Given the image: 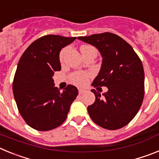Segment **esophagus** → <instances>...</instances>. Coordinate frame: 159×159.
<instances>
[{
    "label": "esophagus",
    "mask_w": 159,
    "mask_h": 159,
    "mask_svg": "<svg viewBox=\"0 0 159 159\" xmlns=\"http://www.w3.org/2000/svg\"><path fill=\"white\" fill-rule=\"evenodd\" d=\"M86 92V90L84 89H79V94L80 95H82V94H84Z\"/></svg>",
    "instance_id": "34e87169"
}]
</instances>
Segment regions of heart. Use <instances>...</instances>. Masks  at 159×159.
<instances>
[{
  "mask_svg": "<svg viewBox=\"0 0 159 159\" xmlns=\"http://www.w3.org/2000/svg\"><path fill=\"white\" fill-rule=\"evenodd\" d=\"M88 48H93L90 45H82L80 47V50L83 51L84 49ZM67 51V48H64L62 51L60 52V61H62L63 58H64V55L65 52ZM91 74L88 72H84V71H77V72L73 73L71 75V81L74 84L77 85V86H84L85 84H87L88 80H89Z\"/></svg>",
  "mask_w": 159,
  "mask_h": 159,
  "instance_id": "heart-1",
  "label": "heart"
}]
</instances>
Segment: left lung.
Segmentation results:
<instances>
[{
    "mask_svg": "<svg viewBox=\"0 0 159 159\" xmlns=\"http://www.w3.org/2000/svg\"><path fill=\"white\" fill-rule=\"evenodd\" d=\"M79 40L95 46L102 57L99 74L92 86L108 91L95 95L88 107L92 121L107 130H117L128 124L139 110L144 97V70L141 60L123 38L111 32L80 36Z\"/></svg>",
    "mask_w": 159,
    "mask_h": 159,
    "instance_id": "left-lung-1",
    "label": "left lung"
}]
</instances>
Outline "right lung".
I'll return each instance as SVG.
<instances>
[{"instance_id":"obj_1","label":"right lung","mask_w":159,"mask_h":159,"mask_svg":"<svg viewBox=\"0 0 159 159\" xmlns=\"http://www.w3.org/2000/svg\"><path fill=\"white\" fill-rule=\"evenodd\" d=\"M76 37L47 35L32 42L19 60L12 83L18 111L32 128L46 131L67 119L78 89L67 85L63 92L55 87L54 71H60V52Z\"/></svg>"}]
</instances>
